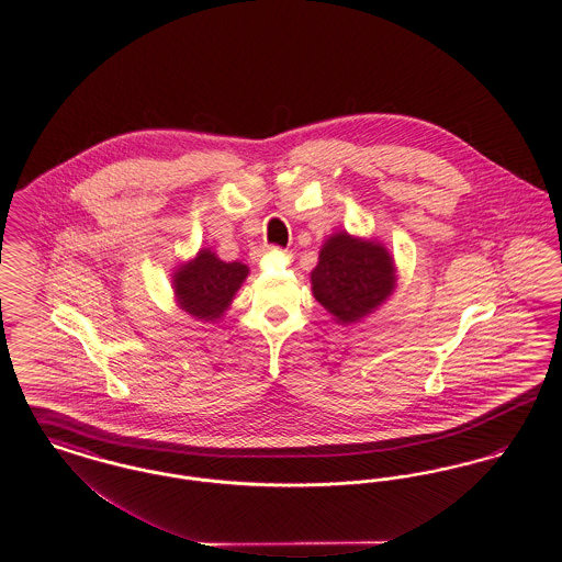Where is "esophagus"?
Instances as JSON below:
<instances>
[{
    "mask_svg": "<svg viewBox=\"0 0 562 562\" xmlns=\"http://www.w3.org/2000/svg\"><path fill=\"white\" fill-rule=\"evenodd\" d=\"M269 250H273V248H271V246H263V248L255 250V252H252V259H255V261H259V257H263V255H266V252H269Z\"/></svg>",
    "mask_w": 562,
    "mask_h": 562,
    "instance_id": "1",
    "label": "esophagus"
}]
</instances>
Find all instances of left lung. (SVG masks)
<instances>
[{"mask_svg":"<svg viewBox=\"0 0 562 562\" xmlns=\"http://www.w3.org/2000/svg\"><path fill=\"white\" fill-rule=\"evenodd\" d=\"M310 280L316 301L335 321L356 324L392 296L398 276L381 241L337 232L322 244Z\"/></svg>","mask_w":562,"mask_h":562,"instance_id":"8db88e82","label":"left lung"}]
</instances>
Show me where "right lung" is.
I'll return each instance as SVG.
<instances>
[{"mask_svg": "<svg viewBox=\"0 0 562 562\" xmlns=\"http://www.w3.org/2000/svg\"><path fill=\"white\" fill-rule=\"evenodd\" d=\"M246 276L248 268L240 261L225 263L211 248H200L193 259L172 271L177 305L195 321H221Z\"/></svg>", "mask_w": 562, "mask_h": 562, "instance_id": "1", "label": "right lung"}]
</instances>
